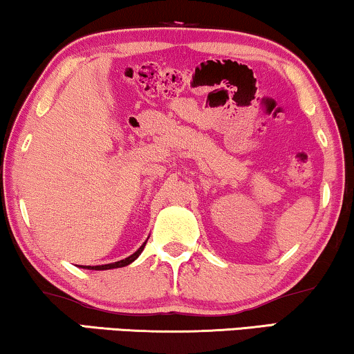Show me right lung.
Segmentation results:
<instances>
[{"mask_svg": "<svg viewBox=\"0 0 354 354\" xmlns=\"http://www.w3.org/2000/svg\"><path fill=\"white\" fill-rule=\"evenodd\" d=\"M148 241V240H147ZM147 241L140 246V248L135 251L133 254H130L129 258L125 259H120V261H115V263H111V264H103V266H80L82 269H88V270H108V269H118V268H125V266H129L130 263H133L135 259L138 258L140 254H142V251L145 248V245H147Z\"/></svg>", "mask_w": 354, "mask_h": 354, "instance_id": "right-lung-1", "label": "right lung"}]
</instances>
